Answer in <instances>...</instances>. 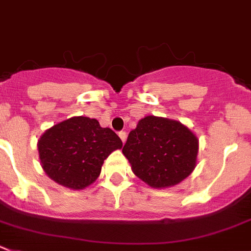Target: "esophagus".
<instances>
[{"label":"esophagus","instance_id":"obj_1","mask_svg":"<svg viewBox=\"0 0 251 251\" xmlns=\"http://www.w3.org/2000/svg\"><path fill=\"white\" fill-rule=\"evenodd\" d=\"M126 136H127V135H126L125 131H120V132H119V137H120V139H121V141H123V144H125Z\"/></svg>","mask_w":251,"mask_h":251}]
</instances>
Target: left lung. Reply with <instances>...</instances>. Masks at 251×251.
Segmentation results:
<instances>
[{
    "instance_id": "1",
    "label": "left lung",
    "mask_w": 251,
    "mask_h": 251,
    "mask_svg": "<svg viewBox=\"0 0 251 251\" xmlns=\"http://www.w3.org/2000/svg\"><path fill=\"white\" fill-rule=\"evenodd\" d=\"M198 150V137L186 125L149 115L130 131L123 153L141 181L161 189L178 184L193 172Z\"/></svg>"
}]
</instances>
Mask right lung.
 Returning a JSON list of instances; mask_svg holds the SVG:
<instances>
[{
    "instance_id": "1",
    "label": "right lung",
    "mask_w": 251,
    "mask_h": 251,
    "mask_svg": "<svg viewBox=\"0 0 251 251\" xmlns=\"http://www.w3.org/2000/svg\"><path fill=\"white\" fill-rule=\"evenodd\" d=\"M37 147L42 168L49 178L79 191L97 181L104 160L120 150L123 141L95 119L73 116L44 131Z\"/></svg>"
}]
</instances>
